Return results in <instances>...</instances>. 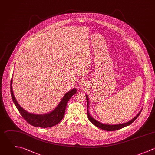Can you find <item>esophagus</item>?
I'll return each instance as SVG.
<instances>
[{
    "label": "esophagus",
    "mask_w": 155,
    "mask_h": 155,
    "mask_svg": "<svg viewBox=\"0 0 155 155\" xmlns=\"http://www.w3.org/2000/svg\"><path fill=\"white\" fill-rule=\"evenodd\" d=\"M80 87L81 88H84L86 87V84L84 82H81L80 84Z\"/></svg>",
    "instance_id": "1"
}]
</instances>
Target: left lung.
<instances>
[{"mask_svg": "<svg viewBox=\"0 0 155 155\" xmlns=\"http://www.w3.org/2000/svg\"><path fill=\"white\" fill-rule=\"evenodd\" d=\"M86 100H87V117L89 120V121L95 126H97V127L103 129L104 130H107V131H114V130H120L123 127H125L127 126H129L130 124H131L135 120H136V119L138 117V116L140 115V114H141L142 109H141V110L138 112V114L134 118H132L131 120H130L129 121L127 122V123H121V124H103L101 123L98 121H97L96 120H95L90 114L89 111V98L88 95L86 94Z\"/></svg>", "mask_w": 155, "mask_h": 155, "instance_id": "obj_1", "label": "left lung"}]
</instances>
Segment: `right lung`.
I'll return each mask as SVG.
<instances>
[{"mask_svg":"<svg viewBox=\"0 0 155 155\" xmlns=\"http://www.w3.org/2000/svg\"><path fill=\"white\" fill-rule=\"evenodd\" d=\"M12 78L11 80V95L12 101L22 117L31 125L41 128L52 127L58 124L64 116V112L68 101L76 94L77 89L74 88L66 93L57 106L51 112L45 114H35L29 113L23 109L17 103L14 97L12 87Z\"/></svg>","mask_w":155,"mask_h":155,"instance_id":"add662e5","label":"right lung"}]
</instances>
